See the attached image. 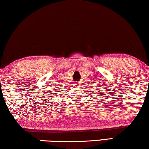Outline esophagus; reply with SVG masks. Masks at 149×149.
<instances>
[{"mask_svg":"<svg viewBox=\"0 0 149 149\" xmlns=\"http://www.w3.org/2000/svg\"><path fill=\"white\" fill-rule=\"evenodd\" d=\"M80 83H79V82H77L76 83V85H77V86H78V87H79V86H80Z\"/></svg>","mask_w":149,"mask_h":149,"instance_id":"obj_1","label":"esophagus"}]
</instances>
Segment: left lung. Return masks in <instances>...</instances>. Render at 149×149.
Here are the masks:
<instances>
[{"label": "left lung", "instance_id": "8db88e82", "mask_svg": "<svg viewBox=\"0 0 149 149\" xmlns=\"http://www.w3.org/2000/svg\"><path fill=\"white\" fill-rule=\"evenodd\" d=\"M101 91H102V90H101Z\"/></svg>", "mask_w": 149, "mask_h": 149}]
</instances>
